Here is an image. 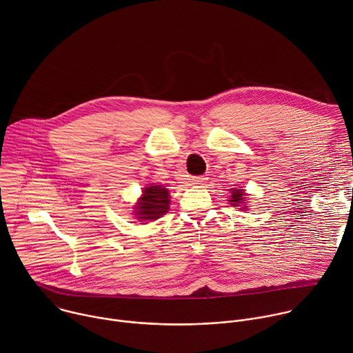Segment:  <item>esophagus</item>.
I'll return each instance as SVG.
<instances>
[{"label":"esophagus","mask_w":353,"mask_h":353,"mask_svg":"<svg viewBox=\"0 0 353 353\" xmlns=\"http://www.w3.org/2000/svg\"><path fill=\"white\" fill-rule=\"evenodd\" d=\"M204 181H205L204 176H194V178L192 179V183H193V185H203Z\"/></svg>","instance_id":"esophagus-1"}]
</instances>
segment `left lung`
Segmentation results:
<instances>
[{
  "mask_svg": "<svg viewBox=\"0 0 353 353\" xmlns=\"http://www.w3.org/2000/svg\"><path fill=\"white\" fill-rule=\"evenodd\" d=\"M231 190V200L234 205H238V204H242V203H246V193L243 192V189H230Z\"/></svg>",
  "mask_w": 353,
  "mask_h": 353,
  "instance_id": "8db88e82",
  "label": "left lung"
}]
</instances>
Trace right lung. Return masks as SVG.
I'll return each instance as SVG.
<instances>
[{
  "label": "right lung",
  "instance_id": "1",
  "mask_svg": "<svg viewBox=\"0 0 353 353\" xmlns=\"http://www.w3.org/2000/svg\"><path fill=\"white\" fill-rule=\"evenodd\" d=\"M136 210V219L140 221H154L165 214L170 208V194L168 190L161 185H153L143 190V196L140 197Z\"/></svg>",
  "mask_w": 353,
  "mask_h": 353
}]
</instances>
